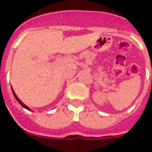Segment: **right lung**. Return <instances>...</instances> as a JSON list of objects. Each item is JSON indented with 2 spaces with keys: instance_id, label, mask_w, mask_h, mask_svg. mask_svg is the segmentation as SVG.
I'll return each instance as SVG.
<instances>
[{
  "instance_id": "add662e5",
  "label": "right lung",
  "mask_w": 152,
  "mask_h": 152,
  "mask_svg": "<svg viewBox=\"0 0 152 152\" xmlns=\"http://www.w3.org/2000/svg\"><path fill=\"white\" fill-rule=\"evenodd\" d=\"M12 91H13V95H14V96H15V98H16V100H17V101H18V103H20V105H21V106H22V107H24V108H26V110H29V107H27V106H26V105H25V104H24V103H23V102H22V101H21V100H20V99H19V98H18V97H17V95H16V94H15V93H14V91H13V90H12Z\"/></svg>"
}]
</instances>
